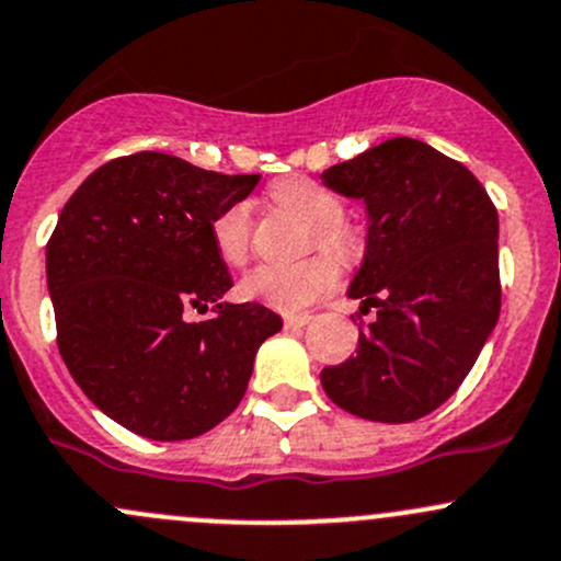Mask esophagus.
Wrapping results in <instances>:
<instances>
[{"label": "esophagus", "instance_id": "obj_1", "mask_svg": "<svg viewBox=\"0 0 561 561\" xmlns=\"http://www.w3.org/2000/svg\"><path fill=\"white\" fill-rule=\"evenodd\" d=\"M310 323V316H286L283 318V327L286 329H302Z\"/></svg>", "mask_w": 561, "mask_h": 561}]
</instances>
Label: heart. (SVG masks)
Wrapping results in <instances>:
<instances>
[{"mask_svg": "<svg viewBox=\"0 0 561 561\" xmlns=\"http://www.w3.org/2000/svg\"><path fill=\"white\" fill-rule=\"evenodd\" d=\"M270 197L283 208L294 210L310 225V249H323L327 254H312L297 264H259L240 280V294L280 312H302L316 299H321L336 283V257L340 264H351L360 256V232L345 221V208L334 192L312 179L291 176L270 186ZM214 245L219 256L230 264H243L251 254L254 234V210L249 201L227 206L210 225ZM335 257L331 260L328 254Z\"/></svg>", "mask_w": 561, "mask_h": 561, "instance_id": "b5f03b06", "label": "heart"}]
</instances>
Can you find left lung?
<instances>
[{"mask_svg":"<svg viewBox=\"0 0 561 561\" xmlns=\"http://www.w3.org/2000/svg\"><path fill=\"white\" fill-rule=\"evenodd\" d=\"M321 182L366 203V256L347 294L377 310L321 385L355 417L412 423L460 388L497 323V208L462 162L407 136Z\"/></svg>","mask_w":561,"mask_h":561,"instance_id":"obj_1","label":"left lung"}]
</instances>
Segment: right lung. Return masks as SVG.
<instances>
[{"label": "right lung", "instance_id": "1", "mask_svg": "<svg viewBox=\"0 0 561 561\" xmlns=\"http://www.w3.org/2000/svg\"><path fill=\"white\" fill-rule=\"evenodd\" d=\"M256 182L136 152L95 168L58 216L47 240L58 351L82 393L138 436L184 442L219 425L283 327L259 302H221L232 275L210 225ZM190 309L215 316L190 324Z\"/></svg>", "mask_w": 561, "mask_h": 561}]
</instances>
